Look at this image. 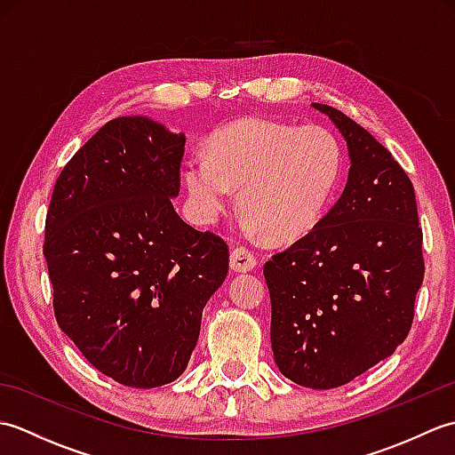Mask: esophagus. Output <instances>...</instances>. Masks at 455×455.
Instances as JSON below:
<instances>
[{
	"mask_svg": "<svg viewBox=\"0 0 455 455\" xmlns=\"http://www.w3.org/2000/svg\"><path fill=\"white\" fill-rule=\"evenodd\" d=\"M256 264L258 259L248 248L238 246L230 252V269H235V272H250V269L256 267Z\"/></svg>",
	"mask_w": 455,
	"mask_h": 455,
	"instance_id": "obj_1",
	"label": "esophagus"
}]
</instances>
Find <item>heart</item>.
Wrapping results in <instances>:
<instances>
[{
    "label": "heart",
    "instance_id": "heart-1",
    "mask_svg": "<svg viewBox=\"0 0 455 455\" xmlns=\"http://www.w3.org/2000/svg\"><path fill=\"white\" fill-rule=\"evenodd\" d=\"M344 173L346 152L331 129L246 117L212 134L207 152L191 154L183 186L199 225L217 222L240 188L250 233L295 240L323 220Z\"/></svg>",
    "mask_w": 455,
    "mask_h": 455
}]
</instances>
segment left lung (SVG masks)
<instances>
[{
  "instance_id": "8db88e82",
  "label": "left lung",
  "mask_w": 455,
  "mask_h": 455,
  "mask_svg": "<svg viewBox=\"0 0 455 455\" xmlns=\"http://www.w3.org/2000/svg\"><path fill=\"white\" fill-rule=\"evenodd\" d=\"M350 172L311 233L264 266L274 360L287 379L334 389L389 357L407 338L422 285L414 188L391 152L331 105Z\"/></svg>"
}]
</instances>
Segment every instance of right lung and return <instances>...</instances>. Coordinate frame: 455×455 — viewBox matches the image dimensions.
I'll return each mask as SVG.
<instances>
[{
	"label": "right lung",
	"mask_w": 455,
	"mask_h": 455,
	"mask_svg": "<svg viewBox=\"0 0 455 455\" xmlns=\"http://www.w3.org/2000/svg\"><path fill=\"white\" fill-rule=\"evenodd\" d=\"M186 134L119 117L54 183L44 246L54 316L95 370L152 389L186 371L228 246L178 215Z\"/></svg>",
	"instance_id": "right-lung-1"
}]
</instances>
